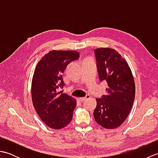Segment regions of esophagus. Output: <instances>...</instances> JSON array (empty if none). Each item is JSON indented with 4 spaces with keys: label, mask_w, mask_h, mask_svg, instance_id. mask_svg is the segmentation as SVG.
<instances>
[{
    "label": "esophagus",
    "mask_w": 158,
    "mask_h": 158,
    "mask_svg": "<svg viewBox=\"0 0 158 158\" xmlns=\"http://www.w3.org/2000/svg\"><path fill=\"white\" fill-rule=\"evenodd\" d=\"M90 98L89 96H86L85 97H83V98H79V100L80 101H81V102H84L85 100H86L87 99H88V98Z\"/></svg>",
    "instance_id": "34e87169"
}]
</instances>
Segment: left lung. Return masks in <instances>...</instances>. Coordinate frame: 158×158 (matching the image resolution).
<instances>
[{
    "label": "left lung",
    "mask_w": 158,
    "mask_h": 158,
    "mask_svg": "<svg viewBox=\"0 0 158 158\" xmlns=\"http://www.w3.org/2000/svg\"><path fill=\"white\" fill-rule=\"evenodd\" d=\"M100 81H106V95L96 98L94 117L106 129L119 127L128 116L135 98V83L127 62L116 50H94Z\"/></svg>",
    "instance_id": "left-lung-1"
}]
</instances>
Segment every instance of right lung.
I'll use <instances>...</instances> for the list:
<instances>
[{"instance_id": "obj_1", "label": "right lung", "mask_w": 158, "mask_h": 158, "mask_svg": "<svg viewBox=\"0 0 158 158\" xmlns=\"http://www.w3.org/2000/svg\"><path fill=\"white\" fill-rule=\"evenodd\" d=\"M79 58L76 51L52 50L36 66L31 88L33 106L43 122L52 129H62L72 120L76 100L58 89L64 85L62 73Z\"/></svg>"}]
</instances>
